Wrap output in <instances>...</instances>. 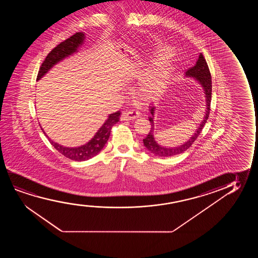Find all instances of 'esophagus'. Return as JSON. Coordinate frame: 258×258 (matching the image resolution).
<instances>
[{
	"instance_id": "1",
	"label": "esophagus",
	"mask_w": 258,
	"mask_h": 258,
	"mask_svg": "<svg viewBox=\"0 0 258 258\" xmlns=\"http://www.w3.org/2000/svg\"><path fill=\"white\" fill-rule=\"evenodd\" d=\"M141 115V113L139 111H137V110H130V111H125L121 114V117H120V119L122 120H135V119H137L138 117Z\"/></svg>"
}]
</instances>
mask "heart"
Wrapping results in <instances>:
<instances>
[{
    "label": "heart",
    "instance_id": "obj_1",
    "mask_svg": "<svg viewBox=\"0 0 258 258\" xmlns=\"http://www.w3.org/2000/svg\"><path fill=\"white\" fill-rule=\"evenodd\" d=\"M165 50H159L155 55L165 54ZM174 71V65L167 59H163L150 68L142 78L139 93L145 99H152L161 95L169 85Z\"/></svg>",
    "mask_w": 258,
    "mask_h": 258
}]
</instances>
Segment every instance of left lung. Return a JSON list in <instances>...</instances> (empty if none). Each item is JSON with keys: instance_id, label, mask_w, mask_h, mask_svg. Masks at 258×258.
I'll return each instance as SVG.
<instances>
[{"instance_id": "8db88e82", "label": "left lung", "mask_w": 258, "mask_h": 258, "mask_svg": "<svg viewBox=\"0 0 258 258\" xmlns=\"http://www.w3.org/2000/svg\"><path fill=\"white\" fill-rule=\"evenodd\" d=\"M185 76L188 78H193L197 79V81L202 85L205 91V99H206V110H205V116L202 120L201 124L199 125L198 130L196 131L194 135L191 137L188 141L184 143L183 145H179L176 147H164L159 145L154 139L153 132H154V113H155L156 107L154 106H149L151 111V116L149 117V120L151 122V131L149 132L147 137L143 139L145 148L148 150L149 152H152L154 155L159 157H172V156L179 155L180 153L187 151V149L190 147L192 144L194 143L198 136L201 133L202 130L205 127L206 121L208 120L209 114L211 111V100H212V76L209 70L208 64L205 60L204 55L200 53L198 57L197 63L193 67L189 68L186 72Z\"/></svg>"}]
</instances>
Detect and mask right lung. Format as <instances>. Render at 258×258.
<instances>
[{"instance_id": "right-lung-1", "label": "right lung", "mask_w": 258, "mask_h": 258, "mask_svg": "<svg viewBox=\"0 0 258 258\" xmlns=\"http://www.w3.org/2000/svg\"><path fill=\"white\" fill-rule=\"evenodd\" d=\"M84 39H85V34L83 32H77L74 35L71 36L69 39L60 42L58 46H55L47 54L46 59L44 60L41 66L39 68V73L37 76V81L42 78L46 72H48L53 65H55L60 60H63L64 58H66L69 55H71L75 52H77L78 47L81 46ZM120 114V111H117L116 113L109 114L107 120L96 133L92 140H90L87 144L79 147H75V148L64 147L62 145L54 143L46 135V138H48L50 144L53 145L60 154L65 156L68 159L75 160V161H85L87 159H92V157L97 155L102 150L109 138L112 127L119 121ZM41 130L43 131V128ZM44 134L46 133L44 132Z\"/></svg>"}]
</instances>
